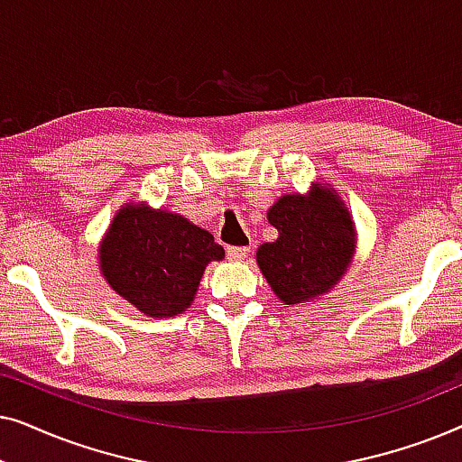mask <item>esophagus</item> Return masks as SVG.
Returning a JSON list of instances; mask_svg holds the SVG:
<instances>
[{
	"label": "esophagus",
	"instance_id": "34e87169",
	"mask_svg": "<svg viewBox=\"0 0 462 462\" xmlns=\"http://www.w3.org/2000/svg\"><path fill=\"white\" fill-rule=\"evenodd\" d=\"M248 252H250V248H237L236 245V248H226V256H229V261L239 263L248 256Z\"/></svg>",
	"mask_w": 462,
	"mask_h": 462
}]
</instances>
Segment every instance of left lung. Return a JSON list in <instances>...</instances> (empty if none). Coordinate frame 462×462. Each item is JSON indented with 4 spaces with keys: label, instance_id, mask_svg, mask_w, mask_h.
<instances>
[{
    "label": "left lung",
    "instance_id": "obj_1",
    "mask_svg": "<svg viewBox=\"0 0 462 462\" xmlns=\"http://www.w3.org/2000/svg\"><path fill=\"white\" fill-rule=\"evenodd\" d=\"M275 242L256 250V264L283 305H311L343 280L356 254V225L334 187L313 182L267 210Z\"/></svg>",
    "mask_w": 462,
    "mask_h": 462
}]
</instances>
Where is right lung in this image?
Returning a JSON list of instances; mask_svg holds the SVG:
<instances>
[{
    "instance_id": "obj_1",
    "label": "right lung",
    "mask_w": 462,
    "mask_h": 462,
    "mask_svg": "<svg viewBox=\"0 0 462 462\" xmlns=\"http://www.w3.org/2000/svg\"><path fill=\"white\" fill-rule=\"evenodd\" d=\"M223 258L212 233L144 201L119 208L98 245L100 275L147 318L187 311L208 264Z\"/></svg>"
}]
</instances>
